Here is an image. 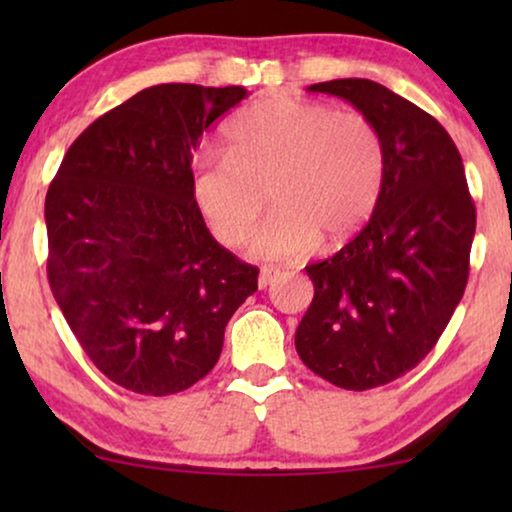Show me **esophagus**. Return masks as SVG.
<instances>
[{
	"label": "esophagus",
	"instance_id": "obj_1",
	"mask_svg": "<svg viewBox=\"0 0 512 512\" xmlns=\"http://www.w3.org/2000/svg\"><path fill=\"white\" fill-rule=\"evenodd\" d=\"M279 275H282V270L277 268H263L261 270V277H258V286L261 289H268V286H272L279 279Z\"/></svg>",
	"mask_w": 512,
	"mask_h": 512
}]
</instances>
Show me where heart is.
<instances>
[{"mask_svg": "<svg viewBox=\"0 0 512 512\" xmlns=\"http://www.w3.org/2000/svg\"><path fill=\"white\" fill-rule=\"evenodd\" d=\"M380 130L359 111L296 97L251 104L226 128V156H202L191 172L195 207L216 240L240 244L268 205L277 209L251 237V256L293 261L321 237L359 233L384 184Z\"/></svg>", "mask_w": 512, "mask_h": 512, "instance_id": "obj_1", "label": "heart"}]
</instances>
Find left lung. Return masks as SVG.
Segmentation results:
<instances>
[{"mask_svg":"<svg viewBox=\"0 0 512 512\" xmlns=\"http://www.w3.org/2000/svg\"><path fill=\"white\" fill-rule=\"evenodd\" d=\"M307 90L352 102L384 142L373 216L338 254L307 265L314 298L296 331L312 373L366 391L424 361L450 324L468 282L475 205L452 137L417 104L368 79Z\"/></svg>","mask_w":512,"mask_h":512,"instance_id":"1","label":"left lung"}]
</instances>
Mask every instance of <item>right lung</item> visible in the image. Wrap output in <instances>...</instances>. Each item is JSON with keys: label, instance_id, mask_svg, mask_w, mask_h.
I'll return each instance as SVG.
<instances>
[{"label": "right lung", "instance_id": "obj_1", "mask_svg": "<svg viewBox=\"0 0 512 512\" xmlns=\"http://www.w3.org/2000/svg\"><path fill=\"white\" fill-rule=\"evenodd\" d=\"M242 86L160 83L90 123L46 193L48 284L118 387L179 394L216 366L258 268L214 240L191 195L202 132Z\"/></svg>", "mask_w": 512, "mask_h": 512}]
</instances>
